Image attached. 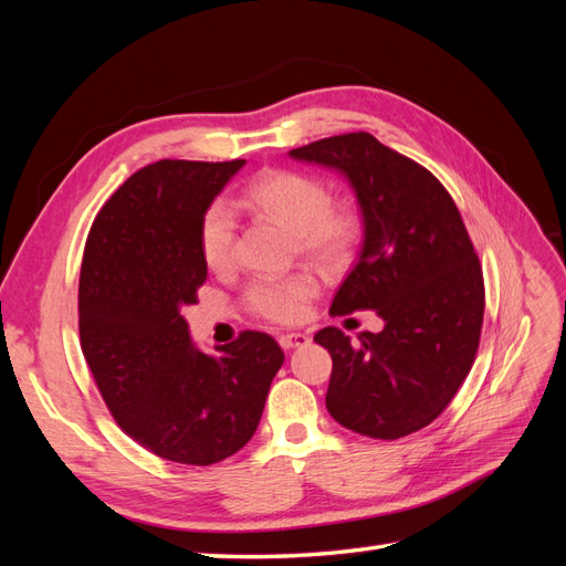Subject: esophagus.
I'll return each instance as SVG.
<instances>
[{"label": "esophagus", "mask_w": 566, "mask_h": 566, "mask_svg": "<svg viewBox=\"0 0 566 566\" xmlns=\"http://www.w3.org/2000/svg\"><path fill=\"white\" fill-rule=\"evenodd\" d=\"M279 342H281L283 349H297V347H306V345H310L312 337L306 335V333H283V335L279 337Z\"/></svg>", "instance_id": "obj_1"}]
</instances>
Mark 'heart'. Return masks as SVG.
I'll return each mask as SVG.
<instances>
[{
  "mask_svg": "<svg viewBox=\"0 0 566 566\" xmlns=\"http://www.w3.org/2000/svg\"><path fill=\"white\" fill-rule=\"evenodd\" d=\"M245 200L254 210L271 214L295 231L297 250L328 271L347 264L361 238V219L349 205H333L328 186L293 169H269L256 175L245 186ZM235 231V214L224 200H214L205 208L198 227V248L205 266L212 271L231 266ZM316 295L318 283L314 276L293 273L252 281L245 297L254 314L276 323H297L310 314Z\"/></svg>",
  "mask_w": 566,
  "mask_h": 566,
  "instance_id": "heart-1",
  "label": "heart"
}]
</instances>
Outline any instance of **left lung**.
I'll list each match as a JSON object with an SVG mask.
<instances>
[{
  "instance_id": "8db88e82",
  "label": "left lung",
  "mask_w": 566,
  "mask_h": 566,
  "mask_svg": "<svg viewBox=\"0 0 566 566\" xmlns=\"http://www.w3.org/2000/svg\"><path fill=\"white\" fill-rule=\"evenodd\" d=\"M290 158L337 169L352 184L364 245L331 314L373 310L380 333L358 342L323 328L331 352L325 406L352 432L399 439L437 420L474 364L484 276L453 198L439 179L368 132L293 148Z\"/></svg>"
}]
</instances>
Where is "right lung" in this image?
Listing matches in <instances>:
<instances>
[{"label": "right lung", "mask_w": 566, "mask_h": 566, "mask_svg": "<svg viewBox=\"0 0 566 566\" xmlns=\"http://www.w3.org/2000/svg\"><path fill=\"white\" fill-rule=\"evenodd\" d=\"M243 165H146L101 208L84 245L80 345L96 387L125 434L181 465L245 447L285 358L256 331L205 354L181 316L208 279L200 217Z\"/></svg>", "instance_id": "add662e5"}]
</instances>
